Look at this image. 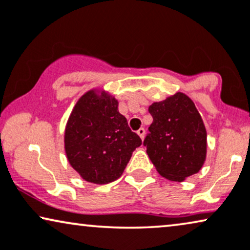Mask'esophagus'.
<instances>
[{
    "label": "esophagus",
    "instance_id": "1",
    "mask_svg": "<svg viewBox=\"0 0 250 250\" xmlns=\"http://www.w3.org/2000/svg\"><path fill=\"white\" fill-rule=\"evenodd\" d=\"M137 134L139 135V137H141L142 139H144L145 137V129L144 128H139L137 130Z\"/></svg>",
    "mask_w": 250,
    "mask_h": 250
}]
</instances>
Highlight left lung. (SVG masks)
I'll return each instance as SVG.
<instances>
[{
    "label": "left lung",
    "instance_id": "8db88e82",
    "mask_svg": "<svg viewBox=\"0 0 250 250\" xmlns=\"http://www.w3.org/2000/svg\"><path fill=\"white\" fill-rule=\"evenodd\" d=\"M153 122L144 145L162 177L183 182L199 172L207 154V132L194 103L183 92L148 107Z\"/></svg>",
    "mask_w": 250,
    "mask_h": 250
}]
</instances>
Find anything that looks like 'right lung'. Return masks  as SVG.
<instances>
[{"mask_svg": "<svg viewBox=\"0 0 250 250\" xmlns=\"http://www.w3.org/2000/svg\"><path fill=\"white\" fill-rule=\"evenodd\" d=\"M119 103L105 91L89 90L79 99L65 129L69 165L86 182L108 184L127 167L142 139L119 113Z\"/></svg>", "mask_w": 250, "mask_h": 250, "instance_id": "obj_1", "label": "right lung"}]
</instances>
